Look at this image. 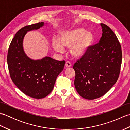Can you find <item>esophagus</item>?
<instances>
[{
	"mask_svg": "<svg viewBox=\"0 0 130 130\" xmlns=\"http://www.w3.org/2000/svg\"><path fill=\"white\" fill-rule=\"evenodd\" d=\"M71 66V63L69 61H67L65 63V67L66 68H69Z\"/></svg>",
	"mask_w": 130,
	"mask_h": 130,
	"instance_id": "obj_1",
	"label": "esophagus"
}]
</instances>
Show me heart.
<instances>
[{"label": "heart", "mask_w": 130, "mask_h": 130, "mask_svg": "<svg viewBox=\"0 0 130 130\" xmlns=\"http://www.w3.org/2000/svg\"><path fill=\"white\" fill-rule=\"evenodd\" d=\"M94 41V35L84 28H75L61 32L58 37L52 40V46L58 52L64 51V48H69L71 56L81 58L89 50Z\"/></svg>", "instance_id": "heart-1"}]
</instances>
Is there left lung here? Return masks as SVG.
<instances>
[{
	"label": "left lung",
	"instance_id": "left-lung-1",
	"mask_svg": "<svg viewBox=\"0 0 130 130\" xmlns=\"http://www.w3.org/2000/svg\"><path fill=\"white\" fill-rule=\"evenodd\" d=\"M101 26L103 33L99 43L91 46L73 66L77 92L91 100L104 95L113 86L122 63L121 46L117 36L108 26L103 23Z\"/></svg>",
	"mask_w": 130,
	"mask_h": 130
}]
</instances>
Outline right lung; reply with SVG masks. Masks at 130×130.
Wrapping results in <instances>:
<instances>
[{
    "mask_svg": "<svg viewBox=\"0 0 130 130\" xmlns=\"http://www.w3.org/2000/svg\"><path fill=\"white\" fill-rule=\"evenodd\" d=\"M43 26L44 22H41L19 29L11 41L7 55L12 80L24 94L36 99L45 98L51 92L65 63V61H57L48 56L34 60L24 52L23 41L27 32Z\"/></svg>",
    "mask_w": 130,
    "mask_h": 130,
    "instance_id": "add662e5",
    "label": "right lung"
}]
</instances>
